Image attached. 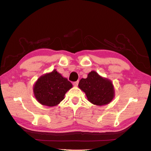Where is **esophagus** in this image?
<instances>
[{"mask_svg":"<svg viewBox=\"0 0 151 151\" xmlns=\"http://www.w3.org/2000/svg\"><path fill=\"white\" fill-rule=\"evenodd\" d=\"M78 84H79V81L74 82V83H73V85H74V86H78Z\"/></svg>","mask_w":151,"mask_h":151,"instance_id":"obj_1","label":"esophagus"}]
</instances>
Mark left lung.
I'll list each match as a JSON object with an SVG mask.
<instances>
[{"label": "left lung", "mask_w": 151, "mask_h": 151, "mask_svg": "<svg viewBox=\"0 0 151 151\" xmlns=\"http://www.w3.org/2000/svg\"><path fill=\"white\" fill-rule=\"evenodd\" d=\"M79 87L86 93L89 101L99 106L108 104L115 94L111 82L94 71L89 72L86 79H81Z\"/></svg>", "instance_id": "obj_1"}]
</instances>
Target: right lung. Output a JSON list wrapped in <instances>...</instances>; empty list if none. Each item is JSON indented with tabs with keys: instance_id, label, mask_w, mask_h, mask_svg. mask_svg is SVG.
I'll use <instances>...</instances> for the list:
<instances>
[{
	"instance_id": "right-lung-1",
	"label": "right lung",
	"mask_w": 151,
	"mask_h": 151,
	"mask_svg": "<svg viewBox=\"0 0 151 151\" xmlns=\"http://www.w3.org/2000/svg\"><path fill=\"white\" fill-rule=\"evenodd\" d=\"M72 87L70 81L54 70L40 77L34 86L33 91L40 103L53 106L62 101L67 91Z\"/></svg>"
}]
</instances>
